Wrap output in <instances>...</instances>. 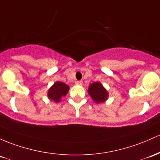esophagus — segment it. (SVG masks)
<instances>
[{
    "instance_id": "1",
    "label": "esophagus",
    "mask_w": 160,
    "mask_h": 160,
    "mask_svg": "<svg viewBox=\"0 0 160 160\" xmlns=\"http://www.w3.org/2000/svg\"><path fill=\"white\" fill-rule=\"evenodd\" d=\"M75 83L77 84V85H82L83 84V81L82 80H77V81L75 82Z\"/></svg>"
}]
</instances>
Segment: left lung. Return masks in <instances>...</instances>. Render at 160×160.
Wrapping results in <instances>:
<instances>
[{"label": "left lung", "instance_id": "left-lung-1", "mask_svg": "<svg viewBox=\"0 0 160 160\" xmlns=\"http://www.w3.org/2000/svg\"><path fill=\"white\" fill-rule=\"evenodd\" d=\"M88 92L96 103L104 102L108 97V93L101 83L95 82L89 86Z\"/></svg>", "mask_w": 160, "mask_h": 160}]
</instances>
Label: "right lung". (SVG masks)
<instances>
[{
    "label": "right lung",
    "mask_w": 160,
    "mask_h": 160,
    "mask_svg": "<svg viewBox=\"0 0 160 160\" xmlns=\"http://www.w3.org/2000/svg\"><path fill=\"white\" fill-rule=\"evenodd\" d=\"M70 87L62 82L57 81L48 91V97L49 99L53 100L55 102H59L61 98L65 96L69 91Z\"/></svg>",
    "instance_id": "add662e5"
}]
</instances>
